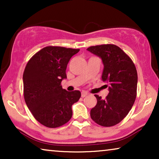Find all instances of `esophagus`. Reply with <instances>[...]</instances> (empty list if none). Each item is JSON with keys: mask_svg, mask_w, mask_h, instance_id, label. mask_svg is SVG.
<instances>
[{"mask_svg": "<svg viewBox=\"0 0 159 159\" xmlns=\"http://www.w3.org/2000/svg\"><path fill=\"white\" fill-rule=\"evenodd\" d=\"M88 95V93H87V92H85V91H82V93H81V96L82 98H84L85 96H87V95Z\"/></svg>", "mask_w": 159, "mask_h": 159, "instance_id": "esophagus-1", "label": "esophagus"}]
</instances>
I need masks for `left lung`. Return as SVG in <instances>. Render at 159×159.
Here are the masks:
<instances>
[{
	"label": "left lung",
	"instance_id": "left-lung-1",
	"mask_svg": "<svg viewBox=\"0 0 159 159\" xmlns=\"http://www.w3.org/2000/svg\"><path fill=\"white\" fill-rule=\"evenodd\" d=\"M88 51L101 58L102 80L109 85L105 99L95 95L97 104L90 111L91 119L103 127H111L123 120L133 106L137 95L138 73L131 58L112 44L89 47Z\"/></svg>",
	"mask_w": 159,
	"mask_h": 159
}]
</instances>
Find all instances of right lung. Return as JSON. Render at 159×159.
Returning <instances> with one entry per match:
<instances>
[{
	"instance_id": "right-lung-1",
	"label": "right lung",
	"mask_w": 159,
	"mask_h": 159,
	"mask_svg": "<svg viewBox=\"0 0 159 159\" xmlns=\"http://www.w3.org/2000/svg\"><path fill=\"white\" fill-rule=\"evenodd\" d=\"M80 49L59 46L43 48L30 58L23 74L24 98L32 114L40 124L56 128L72 116L71 106L79 101V90L62 88L70 58Z\"/></svg>"
}]
</instances>
